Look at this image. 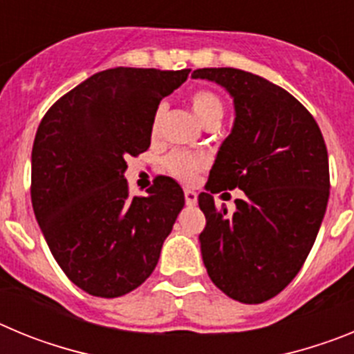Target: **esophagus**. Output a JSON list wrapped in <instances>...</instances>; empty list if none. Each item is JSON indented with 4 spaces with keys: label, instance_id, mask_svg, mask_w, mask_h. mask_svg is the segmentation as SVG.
Masks as SVG:
<instances>
[{
    "label": "esophagus",
    "instance_id": "esophagus-1",
    "mask_svg": "<svg viewBox=\"0 0 354 354\" xmlns=\"http://www.w3.org/2000/svg\"><path fill=\"white\" fill-rule=\"evenodd\" d=\"M184 198H186L187 205H196V200H198V195L193 189H184Z\"/></svg>",
    "mask_w": 354,
    "mask_h": 354
}]
</instances>
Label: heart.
I'll return each instance as SVG.
<instances>
[{
	"mask_svg": "<svg viewBox=\"0 0 354 354\" xmlns=\"http://www.w3.org/2000/svg\"><path fill=\"white\" fill-rule=\"evenodd\" d=\"M189 102H192V108L195 111V115L198 117V120L209 126V124H214L223 118L225 113V104L221 101V97L216 92L209 88H198L195 92H192L189 95ZM165 102L156 108L154 120H152V129H158L159 120L165 115ZM162 167L167 168L168 174H171L174 177H177L183 183H193L196 179V175L202 168L205 167V159L200 158V156L189 154V152H184V150H174L168 156H165L162 159Z\"/></svg>",
	"mask_w": 354,
	"mask_h": 354,
	"instance_id": "heart-1",
	"label": "heart"
}]
</instances>
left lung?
Returning a JSON list of instances; mask_svg holds the SVG:
<instances>
[{"label": "left lung", "instance_id": "obj_1", "mask_svg": "<svg viewBox=\"0 0 354 354\" xmlns=\"http://www.w3.org/2000/svg\"><path fill=\"white\" fill-rule=\"evenodd\" d=\"M192 77L221 84L236 109L207 189L245 192L234 215L216 208L210 193L198 195L205 270L228 298L268 301L301 270L326 212L330 168L323 134L298 99L252 72L196 68Z\"/></svg>", "mask_w": 354, "mask_h": 354}]
</instances>
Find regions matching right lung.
I'll list each match as a JSON object with an SVG mask.
<instances>
[{"instance_id": "right-lung-1", "label": "right lung", "mask_w": 354, "mask_h": 354, "mask_svg": "<svg viewBox=\"0 0 354 354\" xmlns=\"http://www.w3.org/2000/svg\"><path fill=\"white\" fill-rule=\"evenodd\" d=\"M189 68L97 72L44 115L31 150V204L53 257L72 283L101 298L142 286L184 207L183 187L158 177L129 196L127 156L150 147L162 97Z\"/></svg>"}]
</instances>
